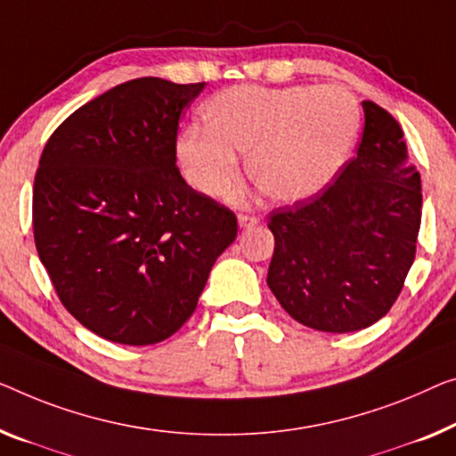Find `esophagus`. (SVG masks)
<instances>
[{
    "mask_svg": "<svg viewBox=\"0 0 456 456\" xmlns=\"http://www.w3.org/2000/svg\"><path fill=\"white\" fill-rule=\"evenodd\" d=\"M257 223V216L254 215H237V225H240L241 229H248V227H254Z\"/></svg>",
    "mask_w": 456,
    "mask_h": 456,
    "instance_id": "1",
    "label": "esophagus"
}]
</instances>
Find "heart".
Here are the masks:
<instances>
[{
    "instance_id": "b5f03b06",
    "label": "heart",
    "mask_w": 456,
    "mask_h": 456,
    "mask_svg": "<svg viewBox=\"0 0 456 456\" xmlns=\"http://www.w3.org/2000/svg\"><path fill=\"white\" fill-rule=\"evenodd\" d=\"M208 131L188 126L175 153L200 194L223 196L249 178L276 202L322 192L348 163L360 133V106L339 86H233L205 106Z\"/></svg>"
}]
</instances>
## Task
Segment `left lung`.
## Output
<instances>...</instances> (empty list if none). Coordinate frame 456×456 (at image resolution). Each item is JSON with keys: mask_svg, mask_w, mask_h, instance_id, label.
I'll use <instances>...</instances> for the list:
<instances>
[{"mask_svg": "<svg viewBox=\"0 0 456 456\" xmlns=\"http://www.w3.org/2000/svg\"><path fill=\"white\" fill-rule=\"evenodd\" d=\"M362 110L358 153L334 184L268 219L270 290L298 323L330 334L387 315L416 260L422 221V180L407 163L402 126L375 102Z\"/></svg>", "mask_w": 456, "mask_h": 456, "instance_id": "8db88e82", "label": "left lung"}]
</instances>
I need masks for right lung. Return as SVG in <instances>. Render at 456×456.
I'll use <instances>...</instances> for the list:
<instances>
[{
	"mask_svg": "<svg viewBox=\"0 0 456 456\" xmlns=\"http://www.w3.org/2000/svg\"><path fill=\"white\" fill-rule=\"evenodd\" d=\"M202 87L126 81L77 108L40 155L38 257L65 309L110 342L175 334L237 237L235 215L175 167L180 114Z\"/></svg>",
	"mask_w": 456,
	"mask_h": 456,
	"instance_id": "obj_1",
	"label": "right lung"
}]
</instances>
